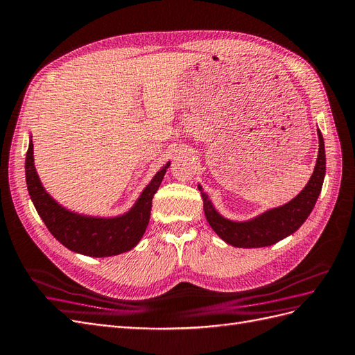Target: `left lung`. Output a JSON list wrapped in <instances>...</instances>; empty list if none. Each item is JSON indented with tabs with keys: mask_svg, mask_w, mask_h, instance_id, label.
Here are the masks:
<instances>
[{
	"mask_svg": "<svg viewBox=\"0 0 355 355\" xmlns=\"http://www.w3.org/2000/svg\"><path fill=\"white\" fill-rule=\"evenodd\" d=\"M318 139H320V150H318L316 165L306 187L285 205L271 208L250 220L234 222L225 219L220 213H217L208 195L198 184L204 201L207 222L210 223L213 231L231 246L246 249L271 246L294 234L312 213L322 189L325 177V148L320 129H318Z\"/></svg>",
	"mask_w": 355,
	"mask_h": 355,
	"instance_id": "obj_1",
	"label": "left lung"
}]
</instances>
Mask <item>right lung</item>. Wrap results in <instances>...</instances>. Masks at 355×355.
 Listing matches in <instances>:
<instances>
[{"instance_id": "obj_1", "label": "right lung", "mask_w": 355, "mask_h": 355, "mask_svg": "<svg viewBox=\"0 0 355 355\" xmlns=\"http://www.w3.org/2000/svg\"><path fill=\"white\" fill-rule=\"evenodd\" d=\"M33 141L25 157V180L31 201L49 232L62 246L87 257L120 255L139 243L150 222L153 196L157 192L171 162L163 166L129 211L116 217H94L66 210L44 187L34 166Z\"/></svg>"}]
</instances>
